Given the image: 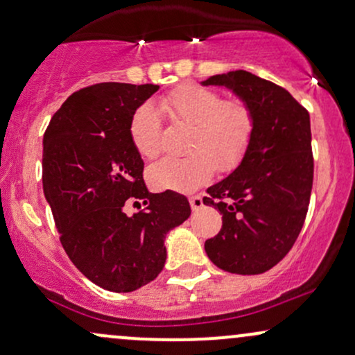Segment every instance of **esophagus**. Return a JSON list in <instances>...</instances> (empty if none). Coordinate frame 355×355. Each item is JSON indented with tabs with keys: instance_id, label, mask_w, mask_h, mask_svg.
I'll return each instance as SVG.
<instances>
[{
	"instance_id": "1",
	"label": "esophagus",
	"mask_w": 355,
	"mask_h": 355,
	"mask_svg": "<svg viewBox=\"0 0 355 355\" xmlns=\"http://www.w3.org/2000/svg\"><path fill=\"white\" fill-rule=\"evenodd\" d=\"M190 207L191 210H198L203 207V197L202 195H191L190 197Z\"/></svg>"
}]
</instances>
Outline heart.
Here are the masks:
<instances>
[{"instance_id": "heart-1", "label": "heart", "mask_w": 355, "mask_h": 355, "mask_svg": "<svg viewBox=\"0 0 355 355\" xmlns=\"http://www.w3.org/2000/svg\"><path fill=\"white\" fill-rule=\"evenodd\" d=\"M173 125L189 126L185 158H165L148 170L150 183L162 190H191L214 173L232 172L245 158L255 133L254 110L245 100L227 98L217 89L185 83L158 100ZM130 138L146 160L162 150V123L153 108L140 107L130 120Z\"/></svg>"}]
</instances>
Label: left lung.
<instances>
[{"label": "left lung", "instance_id": "obj_1", "mask_svg": "<svg viewBox=\"0 0 355 355\" xmlns=\"http://www.w3.org/2000/svg\"><path fill=\"white\" fill-rule=\"evenodd\" d=\"M203 85L234 89L255 115L242 164L203 197L222 214V229L205 252L230 274H263L288 254L304 227L313 182L311 118L287 89L248 71L210 76Z\"/></svg>", "mask_w": 355, "mask_h": 355}]
</instances>
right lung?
<instances>
[{"label":"right lung","instance_id":"right-lung-1","mask_svg":"<svg viewBox=\"0 0 355 355\" xmlns=\"http://www.w3.org/2000/svg\"><path fill=\"white\" fill-rule=\"evenodd\" d=\"M158 85L105 81L68 96L43 140V190L60 242L87 279L133 292L164 270L165 235L190 217L177 191L150 193L130 120ZM130 201L147 207L124 214Z\"/></svg>","mask_w":355,"mask_h":355}]
</instances>
